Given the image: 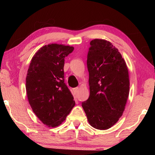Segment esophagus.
<instances>
[{"instance_id": "34e87169", "label": "esophagus", "mask_w": 155, "mask_h": 155, "mask_svg": "<svg viewBox=\"0 0 155 155\" xmlns=\"http://www.w3.org/2000/svg\"><path fill=\"white\" fill-rule=\"evenodd\" d=\"M78 90H79V88H78V87L74 88V89H73V93H74V94H77L78 92Z\"/></svg>"}]
</instances>
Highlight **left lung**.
Returning a JSON list of instances; mask_svg holds the SVG:
<instances>
[{"label":"left lung","instance_id":"1","mask_svg":"<svg viewBox=\"0 0 155 155\" xmlns=\"http://www.w3.org/2000/svg\"><path fill=\"white\" fill-rule=\"evenodd\" d=\"M87 65L90 94L82 107L91 126L107 130L125 110L130 90L128 67L118 48L101 39L90 41Z\"/></svg>","mask_w":155,"mask_h":155}]
</instances>
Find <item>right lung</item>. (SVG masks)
I'll list each match as a JSON object with an SVG mask.
<instances>
[{"instance_id": "right-lung-1", "label": "right lung", "mask_w": 155, "mask_h": 155, "mask_svg": "<svg viewBox=\"0 0 155 155\" xmlns=\"http://www.w3.org/2000/svg\"><path fill=\"white\" fill-rule=\"evenodd\" d=\"M73 46L50 44L40 48L31 58L26 77L27 98L38 118L48 127H56L75 104L64 82L65 58Z\"/></svg>"}]
</instances>
